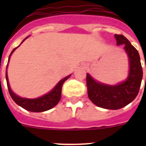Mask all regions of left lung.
Returning <instances> with one entry per match:
<instances>
[{"instance_id":"1","label":"left lung","mask_w":146,"mask_h":146,"mask_svg":"<svg viewBox=\"0 0 146 146\" xmlns=\"http://www.w3.org/2000/svg\"><path fill=\"white\" fill-rule=\"evenodd\" d=\"M117 44L124 45L125 52L128 57L129 73L127 79L116 85L100 82L86 75L88 96L96 106L104 109L117 110L127 106L138 95L143 80V69L140 57L135 48L127 38L122 35H114Z\"/></svg>"}]
</instances>
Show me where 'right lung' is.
<instances>
[{
  "label": "right lung",
  "mask_w": 146,
  "mask_h": 146,
  "mask_svg": "<svg viewBox=\"0 0 146 146\" xmlns=\"http://www.w3.org/2000/svg\"><path fill=\"white\" fill-rule=\"evenodd\" d=\"M29 37V36H28ZM28 37H26L25 39L21 42V44ZM19 44V45H20ZM18 46V47H19ZM15 48L13 50H12V52L9 56V60H8V63L10 60V56L12 55L16 49L18 48ZM71 76L69 75L66 76L64 79H62L61 80H60L58 83L50 90L49 92L44 95V96H41V97L36 98H22L20 96H17L12 91V89L10 86V83H9V80H8L7 76V71L6 70V80H7V84L8 90L10 92V95L13 100L17 103L19 106L22 107L23 108H24L26 111H32V112H43V111H48L50 109L53 108L54 107H55L58 104V102L60 100L61 98V91H62V86L64 84V82L68 79Z\"/></svg>",
  "instance_id": "obj_1"
}]
</instances>
